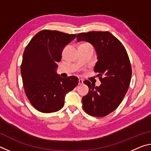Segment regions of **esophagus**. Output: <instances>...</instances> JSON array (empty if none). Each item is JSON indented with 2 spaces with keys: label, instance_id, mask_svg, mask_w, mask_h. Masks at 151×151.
Masks as SVG:
<instances>
[{
  "label": "esophagus",
  "instance_id": "obj_1",
  "mask_svg": "<svg viewBox=\"0 0 151 151\" xmlns=\"http://www.w3.org/2000/svg\"><path fill=\"white\" fill-rule=\"evenodd\" d=\"M83 84H84V81H83V79H79V80H78V85H83Z\"/></svg>",
  "mask_w": 151,
  "mask_h": 151
}]
</instances>
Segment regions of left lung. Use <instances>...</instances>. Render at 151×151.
<instances>
[{
    "mask_svg": "<svg viewBox=\"0 0 151 151\" xmlns=\"http://www.w3.org/2000/svg\"><path fill=\"white\" fill-rule=\"evenodd\" d=\"M76 39L94 47L98 60L94 70L101 82L97 86L84 81L89 90L82 99L83 109L91 116H104L119 106L129 88L132 75L129 56L122 43L108 31L82 32Z\"/></svg>",
    "mask_w": 151,
    "mask_h": 151,
    "instance_id": "1",
    "label": "left lung"
}]
</instances>
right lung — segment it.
Masks as SVG:
<instances>
[{
	"instance_id": "obj_1",
	"label": "right lung",
	"mask_w": 151,
	"mask_h": 151,
	"mask_svg": "<svg viewBox=\"0 0 151 151\" xmlns=\"http://www.w3.org/2000/svg\"><path fill=\"white\" fill-rule=\"evenodd\" d=\"M76 37L43 30L35 35L25 48L20 67L22 83L30 103L40 112L59 111L65 104L66 94L78 85L76 76L64 78L57 73L64 48Z\"/></svg>"
}]
</instances>
